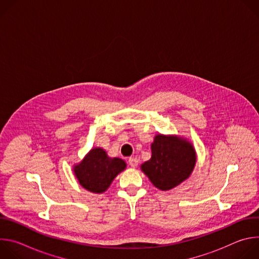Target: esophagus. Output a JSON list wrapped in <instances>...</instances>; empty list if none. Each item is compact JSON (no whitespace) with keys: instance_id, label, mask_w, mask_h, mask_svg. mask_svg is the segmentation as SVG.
I'll return each mask as SVG.
<instances>
[{"instance_id":"esophagus-1","label":"esophagus","mask_w":259,"mask_h":259,"mask_svg":"<svg viewBox=\"0 0 259 259\" xmlns=\"http://www.w3.org/2000/svg\"><path fill=\"white\" fill-rule=\"evenodd\" d=\"M128 163H129V165H130L131 167L135 168V167H137V165H138V160H137L136 158H129V159H128Z\"/></svg>"}]
</instances>
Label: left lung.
<instances>
[{"label":"left lung","instance_id":"8db88e82","mask_svg":"<svg viewBox=\"0 0 259 259\" xmlns=\"http://www.w3.org/2000/svg\"><path fill=\"white\" fill-rule=\"evenodd\" d=\"M152 158L140 168L154 186L169 191L190 177L196 161V151L186 138L158 134L152 143Z\"/></svg>","mask_w":259,"mask_h":259}]
</instances>
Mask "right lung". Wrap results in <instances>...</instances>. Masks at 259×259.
<instances>
[{
	"instance_id": "add662e5",
	"label": "right lung",
	"mask_w": 259,
	"mask_h": 259,
	"mask_svg": "<svg viewBox=\"0 0 259 259\" xmlns=\"http://www.w3.org/2000/svg\"><path fill=\"white\" fill-rule=\"evenodd\" d=\"M125 168L124 160L109 158L101 147H94L79 164L73 166V172L84 189L101 194Z\"/></svg>"
}]
</instances>
